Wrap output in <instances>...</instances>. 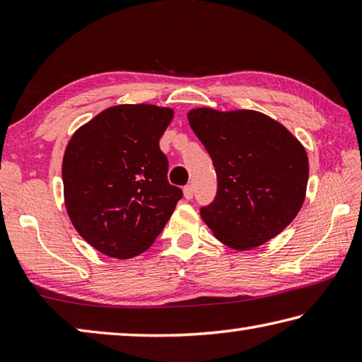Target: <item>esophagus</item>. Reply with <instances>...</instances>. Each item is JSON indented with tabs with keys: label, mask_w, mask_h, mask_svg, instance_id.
Instances as JSON below:
<instances>
[{
	"label": "esophagus",
	"mask_w": 362,
	"mask_h": 362,
	"mask_svg": "<svg viewBox=\"0 0 362 362\" xmlns=\"http://www.w3.org/2000/svg\"><path fill=\"white\" fill-rule=\"evenodd\" d=\"M194 194V189H193V185H187L185 188H183V196H185L187 199H192Z\"/></svg>",
	"instance_id": "34e87169"
}]
</instances>
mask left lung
Wrapping results in <instances>:
<instances>
[{
	"instance_id": "1",
	"label": "left lung",
	"mask_w": 362,
	"mask_h": 362,
	"mask_svg": "<svg viewBox=\"0 0 362 362\" xmlns=\"http://www.w3.org/2000/svg\"><path fill=\"white\" fill-rule=\"evenodd\" d=\"M188 122L216 168V198L199 214L217 240L244 250L279 235L305 199L308 156L302 144L254 110L194 108Z\"/></svg>"
}]
</instances>
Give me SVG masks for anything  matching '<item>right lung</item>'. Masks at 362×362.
<instances>
[{"instance_id": "obj_1", "label": "right lung", "mask_w": 362, "mask_h": 362, "mask_svg": "<svg viewBox=\"0 0 362 362\" xmlns=\"http://www.w3.org/2000/svg\"><path fill=\"white\" fill-rule=\"evenodd\" d=\"M174 112L156 105L103 110L73 134L62 163L65 206L90 246L115 259L148 249L183 193L168 182L159 148Z\"/></svg>"}]
</instances>
